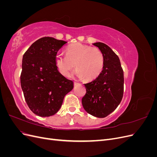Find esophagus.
<instances>
[{
  "instance_id": "obj_1",
  "label": "esophagus",
  "mask_w": 157,
  "mask_h": 157,
  "mask_svg": "<svg viewBox=\"0 0 157 157\" xmlns=\"http://www.w3.org/2000/svg\"><path fill=\"white\" fill-rule=\"evenodd\" d=\"M78 84V82H74V84L75 85H77V84Z\"/></svg>"
}]
</instances>
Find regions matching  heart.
Instances as JSON below:
<instances>
[{"instance_id":"1","label":"heart","mask_w":157,"mask_h":157,"mask_svg":"<svg viewBox=\"0 0 157 157\" xmlns=\"http://www.w3.org/2000/svg\"><path fill=\"white\" fill-rule=\"evenodd\" d=\"M55 65L59 72L65 77L69 76L75 65V74L86 80L98 77L104 67L102 52L95 47L77 42L69 45L66 55L58 53L55 56Z\"/></svg>"}]
</instances>
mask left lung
Returning <instances> with one entry per match:
<instances>
[{
  "instance_id": "1",
  "label": "left lung",
  "mask_w": 157,
  "mask_h": 157,
  "mask_svg": "<svg viewBox=\"0 0 157 157\" xmlns=\"http://www.w3.org/2000/svg\"><path fill=\"white\" fill-rule=\"evenodd\" d=\"M104 56L101 73L92 81L84 84L86 92L82 99L84 109L98 118L108 116L119 105L124 93V71L118 56L102 42L93 44Z\"/></svg>"
}]
</instances>
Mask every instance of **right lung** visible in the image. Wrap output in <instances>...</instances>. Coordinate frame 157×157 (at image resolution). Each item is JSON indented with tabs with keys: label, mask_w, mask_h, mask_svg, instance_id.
Wrapping results in <instances>:
<instances>
[{
	"label": "right lung",
	"mask_w": 157,
	"mask_h": 157,
	"mask_svg": "<svg viewBox=\"0 0 157 157\" xmlns=\"http://www.w3.org/2000/svg\"><path fill=\"white\" fill-rule=\"evenodd\" d=\"M67 42L46 36L37 40L23 54L21 86L31 111L45 117L59 111L73 82L57 69L55 56Z\"/></svg>",
	"instance_id": "obj_1"
}]
</instances>
